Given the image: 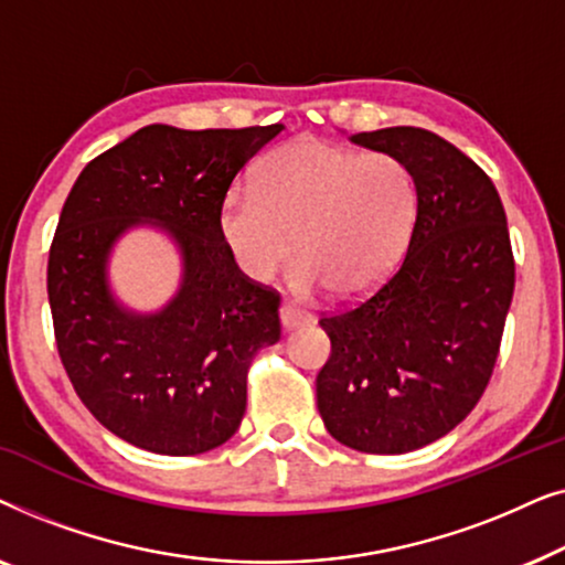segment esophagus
Segmentation results:
<instances>
[{"instance_id":"34e87169","label":"esophagus","mask_w":565,"mask_h":565,"mask_svg":"<svg viewBox=\"0 0 565 565\" xmlns=\"http://www.w3.org/2000/svg\"><path fill=\"white\" fill-rule=\"evenodd\" d=\"M280 323H282V329L308 327V323H311V313H306L303 308H298L292 303H282L280 306Z\"/></svg>"}]
</instances>
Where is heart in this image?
<instances>
[{"label": "heart", "mask_w": 565, "mask_h": 565, "mask_svg": "<svg viewBox=\"0 0 565 565\" xmlns=\"http://www.w3.org/2000/svg\"><path fill=\"white\" fill-rule=\"evenodd\" d=\"M416 213L419 190L404 159L306 138L265 157L252 188L228 192L218 228L254 282L273 280L296 246L292 288L360 298L398 265Z\"/></svg>", "instance_id": "1"}]
</instances>
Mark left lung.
Returning a JSON list of instances; mask_svg holds the SVG:
<instances>
[{"instance_id": "1", "label": "left lung", "mask_w": 565, "mask_h": 565, "mask_svg": "<svg viewBox=\"0 0 565 565\" xmlns=\"http://www.w3.org/2000/svg\"><path fill=\"white\" fill-rule=\"evenodd\" d=\"M352 143L412 167L419 213L396 269L319 319L331 354L316 404L342 445L401 455L445 437L483 396L512 306L514 254L497 188L450 141L396 126Z\"/></svg>"}]
</instances>
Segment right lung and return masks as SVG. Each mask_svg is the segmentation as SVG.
<instances>
[{"label": "right lung", "mask_w": 565, "mask_h": 565, "mask_svg": "<svg viewBox=\"0 0 565 565\" xmlns=\"http://www.w3.org/2000/svg\"><path fill=\"white\" fill-rule=\"evenodd\" d=\"M282 126H146L82 169L49 252L58 358L76 396L115 437L159 455L226 443L246 373L280 339V292L238 269L218 228L234 177ZM153 222L183 252V285L159 315L126 312L104 265L122 230Z\"/></svg>", "instance_id": "right-lung-1"}]
</instances>
